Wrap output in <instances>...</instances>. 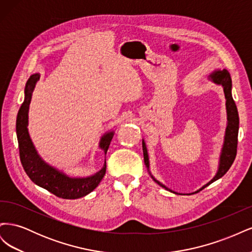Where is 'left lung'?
<instances>
[{
  "instance_id": "left-lung-1",
  "label": "left lung",
  "mask_w": 252,
  "mask_h": 252,
  "mask_svg": "<svg viewBox=\"0 0 252 252\" xmlns=\"http://www.w3.org/2000/svg\"><path fill=\"white\" fill-rule=\"evenodd\" d=\"M210 80L215 82L216 84H219V85H222L223 88H224L228 123H227V128H226L225 141H224V145H223L222 154H220V158L219 170L216 174V177L213 178L209 183H207V184H206L205 186H203L200 190L204 189L206 186L210 185L211 183H213L215 181L220 179L228 170H229L232 163L234 162V158L236 157V148H238L239 113H238V108H236V105H235L233 98H232V95H231V86L232 85H231L230 73L228 72V70H226V69L219 70V71L213 72L210 75ZM142 145H143L144 162H145V165L147 166V168H149L148 154H147L146 145H145L144 141L142 142ZM151 178L154 179V181L157 182L159 186H162L166 190H169V191H171L169 188H167L165 185L162 184V183H159L158 181H157L154 177H152V175H151ZM200 190H199V191H200ZM171 192H173V191H171Z\"/></svg>"
}]
</instances>
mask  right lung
Segmentation results:
<instances>
[{"instance_id": "obj_1", "label": "right lung", "mask_w": 252, "mask_h": 252, "mask_svg": "<svg viewBox=\"0 0 252 252\" xmlns=\"http://www.w3.org/2000/svg\"><path fill=\"white\" fill-rule=\"evenodd\" d=\"M40 79V74L35 73L30 77L25 87V100L23 102L17 117V136L19 142L20 159L23 168L34 184L55 195L66 200H74L90 193L100 184L106 173V159L103 168L94 175L88 178H69L57 169L47 165L36 154L33 144L30 140L27 130L28 108L32 100V90L35 83ZM113 138V131L106 133L101 142L100 147L107 154L110 142Z\"/></svg>"}]
</instances>
